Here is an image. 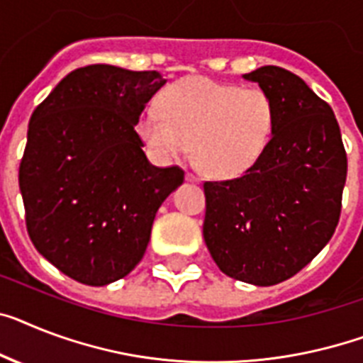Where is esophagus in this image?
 Listing matches in <instances>:
<instances>
[{"label":"esophagus","instance_id":"obj_1","mask_svg":"<svg viewBox=\"0 0 363 363\" xmlns=\"http://www.w3.org/2000/svg\"><path fill=\"white\" fill-rule=\"evenodd\" d=\"M185 179H187V182H193V184H200V178L199 176H194L193 172H187V174H185Z\"/></svg>","mask_w":363,"mask_h":363}]
</instances>
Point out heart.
<instances>
[{
    "instance_id": "obj_1",
    "label": "heart",
    "mask_w": 363,
    "mask_h": 363,
    "mask_svg": "<svg viewBox=\"0 0 363 363\" xmlns=\"http://www.w3.org/2000/svg\"><path fill=\"white\" fill-rule=\"evenodd\" d=\"M274 128V106L267 92L241 89L193 76L169 85L160 111H145L135 131L161 163L184 157L193 146L194 161L211 178L242 176L259 161Z\"/></svg>"
}]
</instances>
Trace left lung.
<instances>
[{
  "mask_svg": "<svg viewBox=\"0 0 363 363\" xmlns=\"http://www.w3.org/2000/svg\"><path fill=\"white\" fill-rule=\"evenodd\" d=\"M267 92L274 128L252 169L206 182L203 241L218 269L254 286L295 277L334 235L347 154L332 107L280 67L245 74Z\"/></svg>",
  "mask_w": 363,
  "mask_h": 363,
  "instance_id": "8db88e82",
  "label": "left lung"
}]
</instances>
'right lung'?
I'll return each mask as SVG.
<instances>
[{
	"label": "right lung",
	"instance_id": "right-lung-1",
	"mask_svg": "<svg viewBox=\"0 0 363 363\" xmlns=\"http://www.w3.org/2000/svg\"><path fill=\"white\" fill-rule=\"evenodd\" d=\"M167 83L160 72L91 65L33 111L20 163L27 233L48 262L86 286L130 274L155 213L184 184L179 167L146 160L135 124Z\"/></svg>",
	"mask_w": 363,
	"mask_h": 363
}]
</instances>
